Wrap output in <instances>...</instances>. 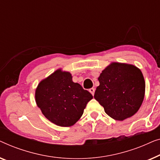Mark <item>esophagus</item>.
Segmentation results:
<instances>
[{"mask_svg":"<svg viewBox=\"0 0 160 160\" xmlns=\"http://www.w3.org/2000/svg\"><path fill=\"white\" fill-rule=\"evenodd\" d=\"M89 91H90V93H91L92 95H94V92H95V89L94 88H91V89H89Z\"/></svg>","mask_w":160,"mask_h":160,"instance_id":"34e87169","label":"esophagus"}]
</instances>
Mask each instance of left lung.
<instances>
[{"label": "left lung", "mask_w": 160, "mask_h": 160, "mask_svg": "<svg viewBox=\"0 0 160 160\" xmlns=\"http://www.w3.org/2000/svg\"><path fill=\"white\" fill-rule=\"evenodd\" d=\"M94 98L109 117L122 121L138 112L145 94V80L134 65L112 62L98 78Z\"/></svg>", "instance_id": "obj_1"}]
</instances>
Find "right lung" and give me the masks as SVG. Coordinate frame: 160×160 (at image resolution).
<instances>
[{
  "instance_id": "add662e5",
  "label": "right lung",
  "mask_w": 160,
  "mask_h": 160,
  "mask_svg": "<svg viewBox=\"0 0 160 160\" xmlns=\"http://www.w3.org/2000/svg\"><path fill=\"white\" fill-rule=\"evenodd\" d=\"M93 96L74 82L69 72L58 69L38 84L35 101L42 113L51 122L70 127L82 115Z\"/></svg>"
}]
</instances>
